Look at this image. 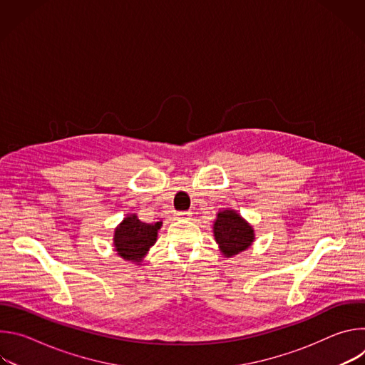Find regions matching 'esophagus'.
<instances>
[{
    "label": "esophagus",
    "mask_w": 365,
    "mask_h": 365,
    "mask_svg": "<svg viewBox=\"0 0 365 365\" xmlns=\"http://www.w3.org/2000/svg\"><path fill=\"white\" fill-rule=\"evenodd\" d=\"M192 215V212L190 211H183V212H176V218H179V220H186V218H189Z\"/></svg>",
    "instance_id": "1"
}]
</instances>
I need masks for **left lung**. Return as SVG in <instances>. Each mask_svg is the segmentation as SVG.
Listing matches in <instances>:
<instances>
[{
	"mask_svg": "<svg viewBox=\"0 0 365 365\" xmlns=\"http://www.w3.org/2000/svg\"><path fill=\"white\" fill-rule=\"evenodd\" d=\"M212 228L220 251L228 258L248 250L255 240L252 225L230 207L218 211Z\"/></svg>",
	"mask_w": 365,
	"mask_h": 365,
	"instance_id": "left-lung-1",
	"label": "left lung"
}]
</instances>
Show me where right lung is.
Instances as JSON below:
<instances>
[{
	"label": "right lung",
	"instance_id": "add662e5",
	"mask_svg": "<svg viewBox=\"0 0 365 365\" xmlns=\"http://www.w3.org/2000/svg\"><path fill=\"white\" fill-rule=\"evenodd\" d=\"M160 228L162 221L145 224L135 214H128L114 231V250L125 262L140 266L148 250L158 241Z\"/></svg>",
	"mask_w": 365,
	"mask_h": 365
}]
</instances>
